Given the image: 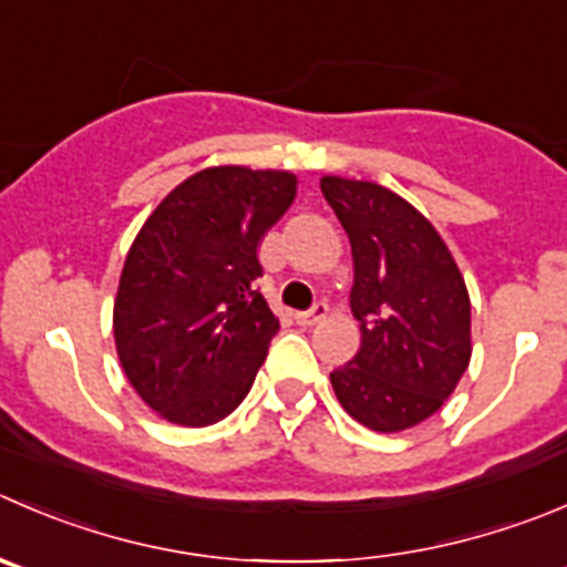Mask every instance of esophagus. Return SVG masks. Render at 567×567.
<instances>
[{"mask_svg": "<svg viewBox=\"0 0 567 567\" xmlns=\"http://www.w3.org/2000/svg\"><path fill=\"white\" fill-rule=\"evenodd\" d=\"M327 312H329V307L323 305V301H318V305H312L310 310L296 312V321H299L301 327H312V323H318L321 318H327Z\"/></svg>", "mask_w": 567, "mask_h": 567, "instance_id": "esophagus-1", "label": "esophagus"}]
</instances>
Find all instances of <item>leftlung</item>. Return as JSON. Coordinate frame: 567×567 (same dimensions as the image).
<instances>
[{
	"instance_id": "obj_1",
	"label": "left lung",
	"mask_w": 567,
	"mask_h": 567,
	"mask_svg": "<svg viewBox=\"0 0 567 567\" xmlns=\"http://www.w3.org/2000/svg\"><path fill=\"white\" fill-rule=\"evenodd\" d=\"M354 260L351 312L360 351L329 373L343 410L373 432L426 421L454 393L471 360L465 279L410 202L373 183L321 179Z\"/></svg>"
}]
</instances>
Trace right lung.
<instances>
[{"instance_id":"1","label":"right lung","mask_w":567,"mask_h":567,"mask_svg":"<svg viewBox=\"0 0 567 567\" xmlns=\"http://www.w3.org/2000/svg\"><path fill=\"white\" fill-rule=\"evenodd\" d=\"M296 196L288 172L205 168L130 246L113 332L137 395L166 421L210 426L251 390L279 321L257 279L260 238Z\"/></svg>"}]
</instances>
